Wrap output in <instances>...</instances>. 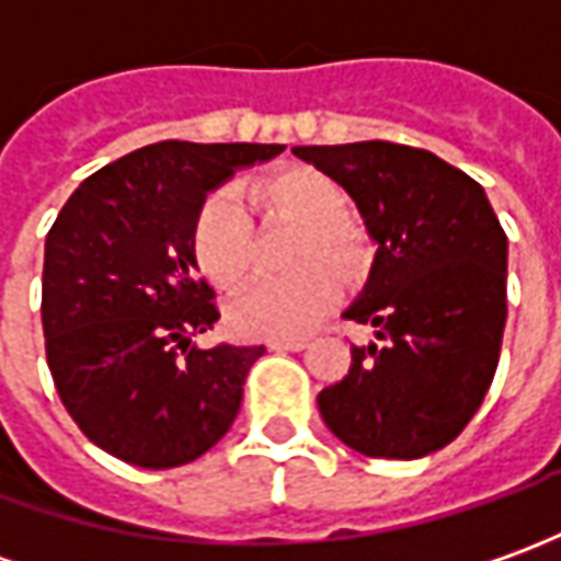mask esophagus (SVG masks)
<instances>
[{
    "label": "esophagus",
    "mask_w": 561,
    "mask_h": 561,
    "mask_svg": "<svg viewBox=\"0 0 561 561\" xmlns=\"http://www.w3.org/2000/svg\"><path fill=\"white\" fill-rule=\"evenodd\" d=\"M308 345V340H272L268 342V348L274 352H302Z\"/></svg>",
    "instance_id": "esophagus-1"
}]
</instances>
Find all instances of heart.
<instances>
[{
	"instance_id": "1",
	"label": "heart",
	"mask_w": 561,
	"mask_h": 561,
	"mask_svg": "<svg viewBox=\"0 0 561 561\" xmlns=\"http://www.w3.org/2000/svg\"><path fill=\"white\" fill-rule=\"evenodd\" d=\"M253 197L272 216L306 225L296 247V265L324 257L340 277H358L367 262V237L342 216L345 194L333 179L318 169L293 167L255 182ZM191 250L209 284L231 289L247 280L250 221L234 187H219L203 201L191 231ZM329 270L308 266L243 289L228 306V324L240 336H302L340 302V280Z\"/></svg>"
}]
</instances>
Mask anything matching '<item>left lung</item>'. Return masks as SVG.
I'll use <instances>...</instances> for the list:
<instances>
[{
  "instance_id": "1",
  "label": "left lung",
  "mask_w": 561,
  "mask_h": 561,
  "mask_svg": "<svg viewBox=\"0 0 561 561\" xmlns=\"http://www.w3.org/2000/svg\"><path fill=\"white\" fill-rule=\"evenodd\" d=\"M355 201L377 243L345 318L377 340L318 394L327 430L364 457L416 460L482 408L506 324V234L484 187L430 150L392 141L293 148Z\"/></svg>"
}]
</instances>
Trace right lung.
<instances>
[{
  "instance_id": "obj_1",
  "label": "right lung",
  "mask_w": 561,
  "mask_h": 561,
  "mask_svg": "<svg viewBox=\"0 0 561 561\" xmlns=\"http://www.w3.org/2000/svg\"><path fill=\"white\" fill-rule=\"evenodd\" d=\"M280 145L157 141L98 169L45 237V358L82 435L123 463L172 469L231 430L265 345L197 348L219 321L191 231L209 191Z\"/></svg>"
}]
</instances>
